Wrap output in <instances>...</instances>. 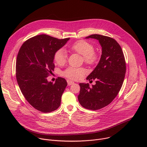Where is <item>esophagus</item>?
<instances>
[{"label": "esophagus", "instance_id": "esophagus-1", "mask_svg": "<svg viewBox=\"0 0 147 147\" xmlns=\"http://www.w3.org/2000/svg\"><path fill=\"white\" fill-rule=\"evenodd\" d=\"M67 84H68L69 86H71V84H74V82L72 81H71V80H67Z\"/></svg>", "mask_w": 147, "mask_h": 147}]
</instances>
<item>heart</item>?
Returning <instances> with one entry per match:
<instances>
[{"mask_svg":"<svg viewBox=\"0 0 147 147\" xmlns=\"http://www.w3.org/2000/svg\"><path fill=\"white\" fill-rule=\"evenodd\" d=\"M70 49L71 51L82 55L84 61L87 64H94L98 60V55L94 52V46L86 40L76 42L70 46ZM67 58V53L63 49L57 50L54 54V60L60 66L65 64ZM86 73V70L83 67H69L62 73V74L69 79L77 80L84 76Z\"/></svg>","mask_w":147,"mask_h":147,"instance_id":"1","label":"heart"}]
</instances>
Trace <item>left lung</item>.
I'll return each instance as SVG.
<instances>
[{
    "instance_id": "8db88e82",
    "label": "left lung",
    "mask_w": 147,
    "mask_h": 147,
    "mask_svg": "<svg viewBox=\"0 0 147 147\" xmlns=\"http://www.w3.org/2000/svg\"><path fill=\"white\" fill-rule=\"evenodd\" d=\"M86 38L99 41L102 55L98 64L87 77L89 81L95 80L96 84L90 88L88 83H80L78 99L82 107L96 111L108 105L118 94L125 77V61L122 49L115 39L98 34Z\"/></svg>"
}]
</instances>
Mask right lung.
Returning <instances> with one entry per match:
<instances>
[{"mask_svg": "<svg viewBox=\"0 0 147 147\" xmlns=\"http://www.w3.org/2000/svg\"><path fill=\"white\" fill-rule=\"evenodd\" d=\"M69 39L39 35L27 40L19 50L16 66L17 83L26 100L40 112H51L60 105L67 81L58 77L53 83L47 77L54 70L55 53Z\"/></svg>", "mask_w": 147, "mask_h": 147, "instance_id": "1", "label": "right lung"}]
</instances>
